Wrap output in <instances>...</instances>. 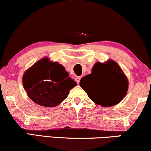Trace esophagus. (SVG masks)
Returning a JSON list of instances; mask_svg holds the SVG:
<instances>
[{
    "label": "esophagus",
    "instance_id": "1",
    "mask_svg": "<svg viewBox=\"0 0 151 151\" xmlns=\"http://www.w3.org/2000/svg\"><path fill=\"white\" fill-rule=\"evenodd\" d=\"M80 79H81V77H77L75 78V81H77V83H78V84H79V83Z\"/></svg>",
    "mask_w": 151,
    "mask_h": 151
}]
</instances>
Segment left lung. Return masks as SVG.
<instances>
[{
	"instance_id": "1",
	"label": "left lung",
	"mask_w": 151,
	"mask_h": 151,
	"mask_svg": "<svg viewBox=\"0 0 151 151\" xmlns=\"http://www.w3.org/2000/svg\"><path fill=\"white\" fill-rule=\"evenodd\" d=\"M129 81L123 70L111 59L95 63L91 73L81 78L79 85L95 104L107 107L123 100Z\"/></svg>"
}]
</instances>
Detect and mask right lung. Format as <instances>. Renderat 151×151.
<instances>
[{
	"instance_id": "1",
	"label": "right lung",
	"mask_w": 151,
	"mask_h": 151,
	"mask_svg": "<svg viewBox=\"0 0 151 151\" xmlns=\"http://www.w3.org/2000/svg\"><path fill=\"white\" fill-rule=\"evenodd\" d=\"M22 82L28 98L46 107L58 105L77 85L61 64L51 61L48 57L37 60L26 70Z\"/></svg>"
}]
</instances>
